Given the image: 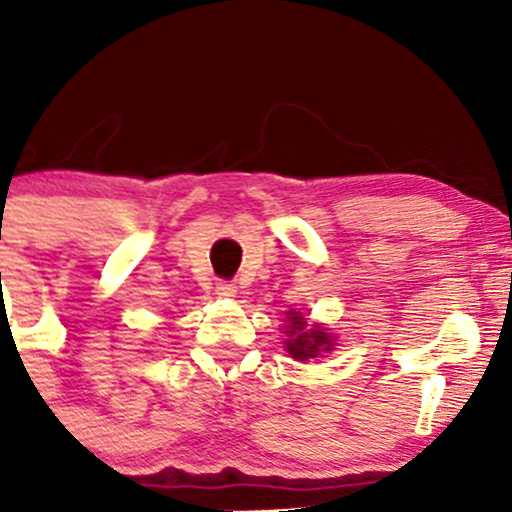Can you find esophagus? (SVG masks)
Masks as SVG:
<instances>
[{"label":"esophagus","instance_id":"1","mask_svg":"<svg viewBox=\"0 0 512 512\" xmlns=\"http://www.w3.org/2000/svg\"><path fill=\"white\" fill-rule=\"evenodd\" d=\"M216 293H219L221 298H233L236 296V284L233 281H216Z\"/></svg>","mask_w":512,"mask_h":512}]
</instances>
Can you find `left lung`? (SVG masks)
Segmentation results:
<instances>
[{
  "instance_id": "1",
  "label": "left lung",
  "mask_w": 512,
  "mask_h": 512,
  "mask_svg": "<svg viewBox=\"0 0 512 512\" xmlns=\"http://www.w3.org/2000/svg\"><path fill=\"white\" fill-rule=\"evenodd\" d=\"M289 327H286V346H289V354L298 361H308V358H315L320 351H330L332 339L330 334L322 332L320 327L315 330H308V322L301 313H289Z\"/></svg>"
}]
</instances>
